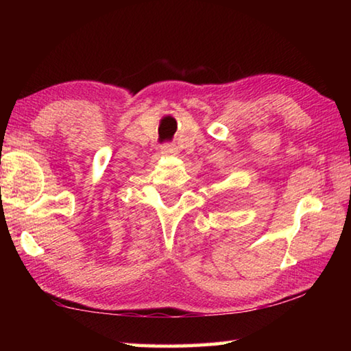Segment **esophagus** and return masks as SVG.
Instances as JSON below:
<instances>
[{
    "label": "esophagus",
    "instance_id": "34e87169",
    "mask_svg": "<svg viewBox=\"0 0 351 351\" xmlns=\"http://www.w3.org/2000/svg\"><path fill=\"white\" fill-rule=\"evenodd\" d=\"M161 153L165 154V156H175V154L180 153V150H178L176 145L167 144V145H164V147L161 148Z\"/></svg>",
    "mask_w": 351,
    "mask_h": 351
}]
</instances>
